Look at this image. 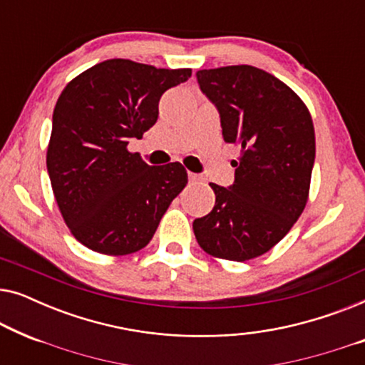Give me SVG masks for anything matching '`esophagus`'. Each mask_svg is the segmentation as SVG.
Segmentation results:
<instances>
[{
  "label": "esophagus",
  "instance_id": "1",
  "mask_svg": "<svg viewBox=\"0 0 365 365\" xmlns=\"http://www.w3.org/2000/svg\"><path fill=\"white\" fill-rule=\"evenodd\" d=\"M189 182H199V181H201V176H199V174H194V173H189Z\"/></svg>",
  "mask_w": 365,
  "mask_h": 365
}]
</instances>
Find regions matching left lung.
I'll return each mask as SVG.
<instances>
[{
	"instance_id": "8db88e82",
	"label": "left lung",
	"mask_w": 365,
	"mask_h": 365,
	"mask_svg": "<svg viewBox=\"0 0 365 365\" xmlns=\"http://www.w3.org/2000/svg\"><path fill=\"white\" fill-rule=\"evenodd\" d=\"M196 78L217 109L224 141L242 151L231 186L209 182L216 204L194 219V236L211 256L242 262L276 246L306 207L316 159L312 119L287 84L249 64L201 69Z\"/></svg>"
}]
</instances>
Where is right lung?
I'll use <instances>...</instances> for the list:
<instances>
[{
  "mask_svg": "<svg viewBox=\"0 0 365 365\" xmlns=\"http://www.w3.org/2000/svg\"><path fill=\"white\" fill-rule=\"evenodd\" d=\"M189 76L191 69L108 59L63 89L46 166L64 222L83 246L109 256L139 251L187 184L182 164L149 166L128 144L156 124L163 93Z\"/></svg>",
  "mask_w": 365,
  "mask_h": 365,
  "instance_id": "add662e5",
  "label": "right lung"
}]
</instances>
